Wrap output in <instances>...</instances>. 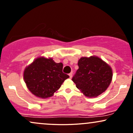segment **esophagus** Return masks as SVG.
Here are the masks:
<instances>
[{
    "label": "esophagus",
    "instance_id": "obj_1",
    "mask_svg": "<svg viewBox=\"0 0 133 133\" xmlns=\"http://www.w3.org/2000/svg\"><path fill=\"white\" fill-rule=\"evenodd\" d=\"M69 77L70 78H72V72H71V73H69Z\"/></svg>",
    "mask_w": 133,
    "mask_h": 133
}]
</instances>
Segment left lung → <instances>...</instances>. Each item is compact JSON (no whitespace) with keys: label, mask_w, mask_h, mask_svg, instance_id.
<instances>
[{"label":"left lung","mask_w":133,"mask_h":133,"mask_svg":"<svg viewBox=\"0 0 133 133\" xmlns=\"http://www.w3.org/2000/svg\"><path fill=\"white\" fill-rule=\"evenodd\" d=\"M79 69L72 78L76 87L87 97H97L104 92L112 77V69L100 58L81 57Z\"/></svg>","instance_id":"1"}]
</instances>
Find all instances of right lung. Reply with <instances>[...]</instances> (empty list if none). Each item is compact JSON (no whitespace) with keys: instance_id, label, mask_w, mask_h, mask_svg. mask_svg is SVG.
Listing matches in <instances>:
<instances>
[{"instance_id":"right-lung-1","label":"right lung","mask_w":133,"mask_h":133,"mask_svg":"<svg viewBox=\"0 0 133 133\" xmlns=\"http://www.w3.org/2000/svg\"><path fill=\"white\" fill-rule=\"evenodd\" d=\"M62 63H56L51 58L36 59L24 72V79L29 90L41 98L52 96L69 77L62 72Z\"/></svg>"}]
</instances>
